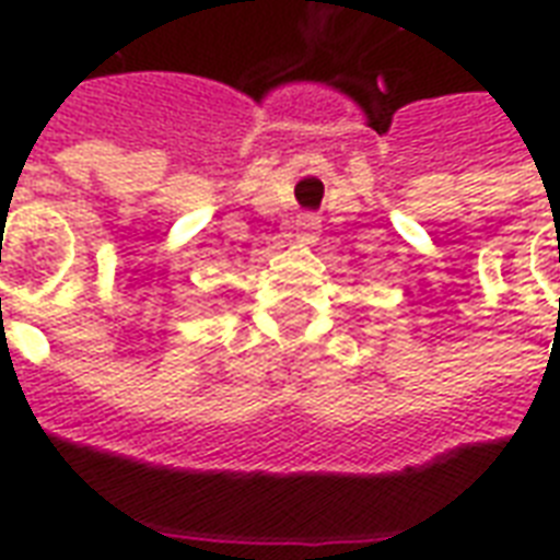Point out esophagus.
Returning <instances> with one entry per match:
<instances>
[{
  "label": "esophagus",
  "instance_id": "obj_1",
  "mask_svg": "<svg viewBox=\"0 0 560 560\" xmlns=\"http://www.w3.org/2000/svg\"><path fill=\"white\" fill-rule=\"evenodd\" d=\"M316 229H319V223H316L314 214H302V218L296 220V241H302V244H314Z\"/></svg>",
  "mask_w": 560,
  "mask_h": 560
}]
</instances>
